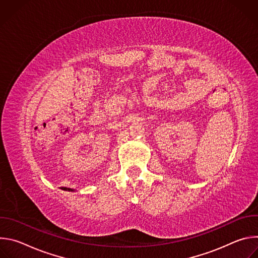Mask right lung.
Returning a JSON list of instances; mask_svg holds the SVG:
<instances>
[{
  "label": "right lung",
  "mask_w": 258,
  "mask_h": 258,
  "mask_svg": "<svg viewBox=\"0 0 258 258\" xmlns=\"http://www.w3.org/2000/svg\"><path fill=\"white\" fill-rule=\"evenodd\" d=\"M67 190H69V191H73V190H71V189H67Z\"/></svg>",
  "instance_id": "1"
}]
</instances>
